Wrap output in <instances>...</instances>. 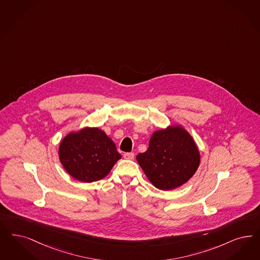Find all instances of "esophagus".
Segmentation results:
<instances>
[{
    "instance_id": "34e87169",
    "label": "esophagus",
    "mask_w": 260,
    "mask_h": 260,
    "mask_svg": "<svg viewBox=\"0 0 260 260\" xmlns=\"http://www.w3.org/2000/svg\"><path fill=\"white\" fill-rule=\"evenodd\" d=\"M123 156H124L125 159L133 160V159L135 158V153H134V152H125V153L123 154Z\"/></svg>"
}]
</instances>
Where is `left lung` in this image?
Returning <instances> with one entry per match:
<instances>
[{
	"label": "left lung",
	"mask_w": 260,
	"mask_h": 260,
	"mask_svg": "<svg viewBox=\"0 0 260 260\" xmlns=\"http://www.w3.org/2000/svg\"><path fill=\"white\" fill-rule=\"evenodd\" d=\"M136 160L152 185L160 190L178 188L198 170L200 152L181 125H169L152 134L149 148Z\"/></svg>",
	"instance_id": "1"
}]
</instances>
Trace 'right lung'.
<instances>
[{"mask_svg": "<svg viewBox=\"0 0 260 260\" xmlns=\"http://www.w3.org/2000/svg\"><path fill=\"white\" fill-rule=\"evenodd\" d=\"M58 155L63 168L81 182L104 179L122 157L104 131L88 126L66 135L59 145Z\"/></svg>", "mask_w": 260, "mask_h": 260, "instance_id": "add662e5", "label": "right lung"}]
</instances>
